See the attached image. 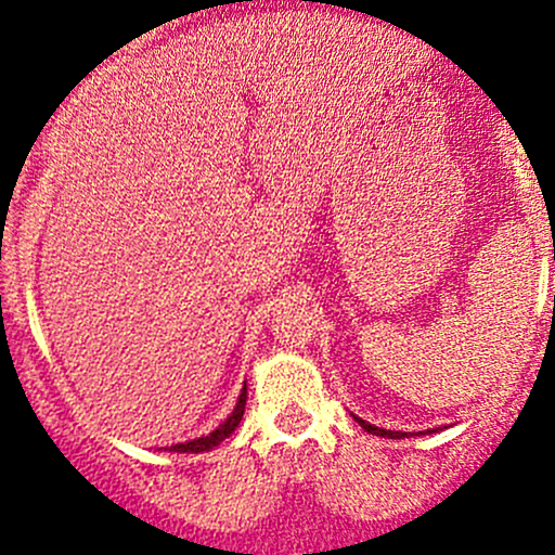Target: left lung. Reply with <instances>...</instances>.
<instances>
[{
	"instance_id": "1",
	"label": "left lung",
	"mask_w": 555,
	"mask_h": 555,
	"mask_svg": "<svg viewBox=\"0 0 555 555\" xmlns=\"http://www.w3.org/2000/svg\"><path fill=\"white\" fill-rule=\"evenodd\" d=\"M357 422L362 424V429H365V433H371V435H382V438H402V435L405 433H386V429H382V427H376V424H367V422H362V418H357Z\"/></svg>"
}]
</instances>
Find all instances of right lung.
<instances>
[{
	"label": "right lung",
	"mask_w": 555,
	"mask_h": 555,
	"mask_svg": "<svg viewBox=\"0 0 555 555\" xmlns=\"http://www.w3.org/2000/svg\"><path fill=\"white\" fill-rule=\"evenodd\" d=\"M244 405H246V384H244V389H242V397H238L236 408H233V413H231V416H228L225 424H220V427H217L211 435H206V438L190 440V443H177V446H171V451H179V453H201V451H209V449H215V446H220L222 440L231 438L233 429H236L238 422H242Z\"/></svg>",
	"instance_id": "add662e5"
}]
</instances>
